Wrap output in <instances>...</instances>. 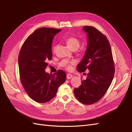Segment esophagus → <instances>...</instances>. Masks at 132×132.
I'll use <instances>...</instances> for the list:
<instances>
[{
    "instance_id": "obj_1",
    "label": "esophagus",
    "mask_w": 132,
    "mask_h": 132,
    "mask_svg": "<svg viewBox=\"0 0 132 132\" xmlns=\"http://www.w3.org/2000/svg\"><path fill=\"white\" fill-rule=\"evenodd\" d=\"M66 77H67V79H71V78H72L73 77V76L72 75V74H71L69 73V74H67Z\"/></svg>"
}]
</instances>
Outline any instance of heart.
<instances>
[{"label":"heart","instance_id":"obj_1","mask_svg":"<svg viewBox=\"0 0 132 132\" xmlns=\"http://www.w3.org/2000/svg\"><path fill=\"white\" fill-rule=\"evenodd\" d=\"M65 42L67 45L69 47L71 50H77L80 45V40L75 37H69L65 39ZM57 48V45H54L53 47V51L54 52ZM76 62L75 61H72L69 63V64L67 65L66 68L67 70H71L72 68V66L75 65Z\"/></svg>","mask_w":132,"mask_h":132}]
</instances>
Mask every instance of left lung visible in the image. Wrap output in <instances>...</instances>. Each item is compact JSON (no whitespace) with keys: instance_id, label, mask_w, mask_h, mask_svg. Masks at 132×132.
<instances>
[{"instance_id":"1","label":"left lung","mask_w":132,"mask_h":132,"mask_svg":"<svg viewBox=\"0 0 132 132\" xmlns=\"http://www.w3.org/2000/svg\"><path fill=\"white\" fill-rule=\"evenodd\" d=\"M87 46L77 71L88 70L87 77L74 89L76 98L81 103L90 105L99 101L106 93L113 80L115 67L111 46L106 37L93 26H85Z\"/></svg>"}]
</instances>
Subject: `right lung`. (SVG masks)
<instances>
[{
    "mask_svg": "<svg viewBox=\"0 0 132 132\" xmlns=\"http://www.w3.org/2000/svg\"><path fill=\"white\" fill-rule=\"evenodd\" d=\"M61 30L42 27L26 39L20 51L18 65L21 84L30 98L39 103L49 101L55 96L60 86L66 81L62 70L49 74L45 72L52 58L54 37Z\"/></svg>",
    "mask_w": 132,
    "mask_h": 132,
    "instance_id": "1",
    "label": "right lung"
}]
</instances>
